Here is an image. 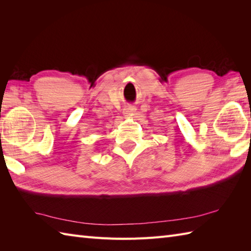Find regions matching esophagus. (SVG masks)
I'll return each mask as SVG.
<instances>
[{"instance_id":"34e87169","label":"esophagus","mask_w":251,"mask_h":251,"mask_svg":"<svg viewBox=\"0 0 251 251\" xmlns=\"http://www.w3.org/2000/svg\"><path fill=\"white\" fill-rule=\"evenodd\" d=\"M135 112H136V108H135V106H132V105H127L126 108L124 109V114H125V116H131V115H134Z\"/></svg>"}]
</instances>
